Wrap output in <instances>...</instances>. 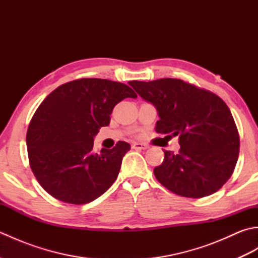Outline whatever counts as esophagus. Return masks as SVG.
<instances>
[{
    "mask_svg": "<svg viewBox=\"0 0 258 258\" xmlns=\"http://www.w3.org/2000/svg\"><path fill=\"white\" fill-rule=\"evenodd\" d=\"M132 147L134 150H147V149H149V146H147L146 144L139 143V142H135V143H133Z\"/></svg>",
    "mask_w": 258,
    "mask_h": 258,
    "instance_id": "esophagus-1",
    "label": "esophagus"
}]
</instances>
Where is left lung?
<instances>
[{
	"label": "left lung",
	"mask_w": 258,
	"mask_h": 258,
	"mask_svg": "<svg viewBox=\"0 0 258 258\" xmlns=\"http://www.w3.org/2000/svg\"><path fill=\"white\" fill-rule=\"evenodd\" d=\"M130 85L157 109L155 131L178 138L177 154L164 151L155 177L173 193L201 199L215 193L232 176L239 135L228 106L220 96L178 79L131 81Z\"/></svg>",
	"instance_id": "8db88e82"
}]
</instances>
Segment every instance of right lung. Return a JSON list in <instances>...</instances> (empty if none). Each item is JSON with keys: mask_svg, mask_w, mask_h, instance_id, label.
<instances>
[{"mask_svg": "<svg viewBox=\"0 0 258 258\" xmlns=\"http://www.w3.org/2000/svg\"><path fill=\"white\" fill-rule=\"evenodd\" d=\"M138 95L128 85L80 79L50 93L33 115L26 133L30 166L54 199L82 205L96 200L117 178L131 150L118 141L112 150L93 152L94 136L109 124L114 106Z\"/></svg>", "mask_w": 258, "mask_h": 258, "instance_id": "obj_1", "label": "right lung"}]
</instances>
